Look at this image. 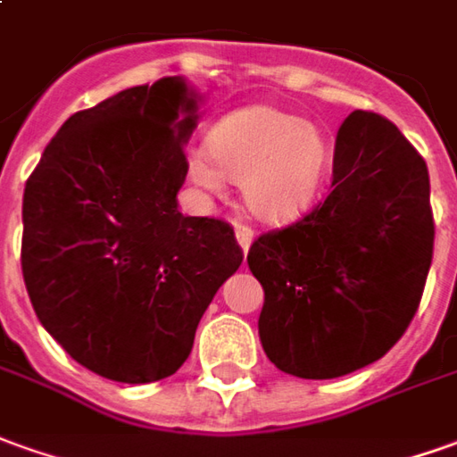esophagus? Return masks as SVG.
Instances as JSON below:
<instances>
[{"label": "esophagus", "instance_id": "esophagus-1", "mask_svg": "<svg viewBox=\"0 0 457 457\" xmlns=\"http://www.w3.org/2000/svg\"><path fill=\"white\" fill-rule=\"evenodd\" d=\"M236 238H238V244H241L244 253H246L248 246H251V241H253V228L246 226V223H236Z\"/></svg>", "mask_w": 457, "mask_h": 457}]
</instances>
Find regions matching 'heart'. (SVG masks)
Returning <instances> with one entry per match:
<instances>
[{
  "mask_svg": "<svg viewBox=\"0 0 457 457\" xmlns=\"http://www.w3.org/2000/svg\"><path fill=\"white\" fill-rule=\"evenodd\" d=\"M209 155L191 154L188 176L206 191L241 184L246 209L266 223L294 221L311 206L326 174V138L301 116L248 106L209 134Z\"/></svg>",
  "mask_w": 457,
  "mask_h": 457,
  "instance_id": "1",
  "label": "heart"
}]
</instances>
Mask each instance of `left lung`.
Here are the masks:
<instances>
[{
  "label": "left lung",
  "instance_id": "8db88e82",
  "mask_svg": "<svg viewBox=\"0 0 457 457\" xmlns=\"http://www.w3.org/2000/svg\"><path fill=\"white\" fill-rule=\"evenodd\" d=\"M433 238L423 156L386 116L353 112L336 137L328 196L248 248L270 363L326 380L383 358L420 306Z\"/></svg>",
  "mask_w": 457,
  "mask_h": 457
}]
</instances>
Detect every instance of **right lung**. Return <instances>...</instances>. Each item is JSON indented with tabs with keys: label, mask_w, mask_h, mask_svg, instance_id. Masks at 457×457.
I'll use <instances>...</instances> for the list:
<instances>
[{
	"label": "right lung",
	"mask_w": 457,
	"mask_h": 457,
	"mask_svg": "<svg viewBox=\"0 0 457 457\" xmlns=\"http://www.w3.org/2000/svg\"><path fill=\"white\" fill-rule=\"evenodd\" d=\"M196 94L163 77L69 116L24 187L21 273L37 319L119 383L174 376L244 251L231 223L181 216Z\"/></svg>",
	"instance_id": "right-lung-1"
}]
</instances>
